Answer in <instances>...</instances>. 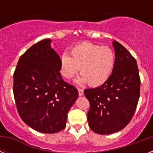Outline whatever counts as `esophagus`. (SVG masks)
Listing matches in <instances>:
<instances>
[{
	"label": "esophagus",
	"mask_w": 153,
	"mask_h": 153,
	"mask_svg": "<svg viewBox=\"0 0 153 153\" xmlns=\"http://www.w3.org/2000/svg\"><path fill=\"white\" fill-rule=\"evenodd\" d=\"M78 91H79V96L83 95V90H82V89L78 88Z\"/></svg>",
	"instance_id": "34e87169"
}]
</instances>
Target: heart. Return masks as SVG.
<instances>
[{"instance_id": "heart-1", "label": "heart", "mask_w": 153, "mask_h": 153, "mask_svg": "<svg viewBox=\"0 0 153 153\" xmlns=\"http://www.w3.org/2000/svg\"><path fill=\"white\" fill-rule=\"evenodd\" d=\"M115 63V55L110 48L101 47L91 42H82L71 49V56L64 53L60 58L61 73L71 79L80 68L81 78L78 83L88 82L91 86L104 84L111 75Z\"/></svg>"}]
</instances>
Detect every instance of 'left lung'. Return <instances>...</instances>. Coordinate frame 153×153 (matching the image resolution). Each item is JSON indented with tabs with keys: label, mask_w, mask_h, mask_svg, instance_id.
Listing matches in <instances>:
<instances>
[{
	"label": "left lung",
	"mask_w": 153,
	"mask_h": 153,
	"mask_svg": "<svg viewBox=\"0 0 153 153\" xmlns=\"http://www.w3.org/2000/svg\"><path fill=\"white\" fill-rule=\"evenodd\" d=\"M115 63L104 84L86 89L90 102L87 119L90 128L98 134H111L126 127L137 109L140 79L137 61L127 49L114 40Z\"/></svg>",
	"instance_id": "8db88e82"
}]
</instances>
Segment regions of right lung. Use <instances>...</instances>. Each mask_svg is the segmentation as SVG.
<instances>
[{
  "label": "right lung",
  "mask_w": 153,
  "mask_h": 153,
  "mask_svg": "<svg viewBox=\"0 0 153 153\" xmlns=\"http://www.w3.org/2000/svg\"><path fill=\"white\" fill-rule=\"evenodd\" d=\"M43 39L23 54L13 74V94L18 114L35 130L55 133L66 127L67 114L79 95L63 81L60 57Z\"/></svg>",
  "instance_id": "1"
}]
</instances>
